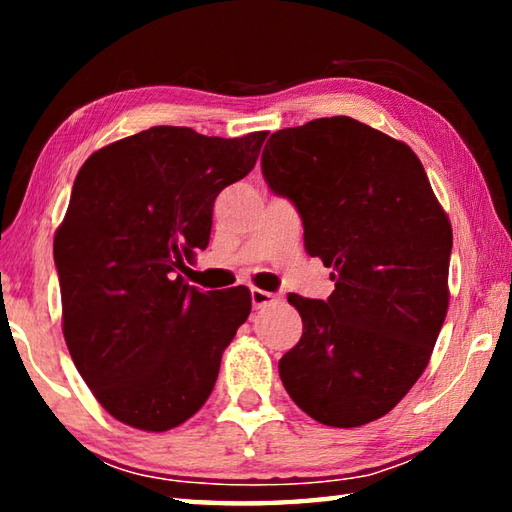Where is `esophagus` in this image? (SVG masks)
Listing matches in <instances>:
<instances>
[{
	"label": "esophagus",
	"mask_w": 512,
	"mask_h": 512,
	"mask_svg": "<svg viewBox=\"0 0 512 512\" xmlns=\"http://www.w3.org/2000/svg\"><path fill=\"white\" fill-rule=\"evenodd\" d=\"M250 300H253L255 309H262V307L273 305V302H280V293H271L264 289H250Z\"/></svg>",
	"instance_id": "1"
}]
</instances>
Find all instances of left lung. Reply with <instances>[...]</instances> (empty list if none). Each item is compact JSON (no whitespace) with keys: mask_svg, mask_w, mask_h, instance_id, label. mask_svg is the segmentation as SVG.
I'll use <instances>...</instances> for the list:
<instances>
[{"mask_svg":"<svg viewBox=\"0 0 512 512\" xmlns=\"http://www.w3.org/2000/svg\"><path fill=\"white\" fill-rule=\"evenodd\" d=\"M262 173L298 207L307 253L334 268L327 300L289 293L302 336L280 379L316 422L361 427L427 368L449 307L452 223L411 146L352 117L273 133Z\"/></svg>","mask_w":512,"mask_h":512,"instance_id":"1","label":"left lung"}]
</instances>
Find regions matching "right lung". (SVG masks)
I'll list each match as a JSON object with an SVG mask.
<instances>
[{
    "instance_id": "obj_1",
    "label": "right lung",
    "mask_w": 512,
    "mask_h": 512,
    "mask_svg": "<svg viewBox=\"0 0 512 512\" xmlns=\"http://www.w3.org/2000/svg\"><path fill=\"white\" fill-rule=\"evenodd\" d=\"M266 135L153 126L94 151L74 180L54 237L63 334L92 395L128 427L192 418L246 323L248 289L203 293L180 271L207 248L216 196L248 176Z\"/></svg>"
}]
</instances>
